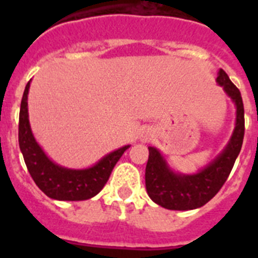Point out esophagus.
<instances>
[{
  "instance_id": "34e87169",
  "label": "esophagus",
  "mask_w": 258,
  "mask_h": 258,
  "mask_svg": "<svg viewBox=\"0 0 258 258\" xmlns=\"http://www.w3.org/2000/svg\"><path fill=\"white\" fill-rule=\"evenodd\" d=\"M143 140H145V141L150 140V136H149V134H146V136H145V137H143Z\"/></svg>"
}]
</instances>
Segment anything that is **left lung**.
I'll list each match as a JSON object with an SVG mask.
<instances>
[{
	"label": "left lung",
	"instance_id": "8db88e82",
	"mask_svg": "<svg viewBox=\"0 0 258 258\" xmlns=\"http://www.w3.org/2000/svg\"><path fill=\"white\" fill-rule=\"evenodd\" d=\"M217 83L236 106L235 129L222 152L204 169L195 174L173 172L160 151L149 147L146 165V190L152 202L172 211H190L203 207L221 190L231 172L244 138V106L240 92L223 70L218 71Z\"/></svg>",
	"mask_w": 258,
	"mask_h": 258
}]
</instances>
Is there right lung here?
<instances>
[{
	"label": "right lung",
	"instance_id": "right-lung-1",
	"mask_svg": "<svg viewBox=\"0 0 258 258\" xmlns=\"http://www.w3.org/2000/svg\"><path fill=\"white\" fill-rule=\"evenodd\" d=\"M29 85L31 81L23 93L19 113V147L29 174L38 188L51 199L79 202L95 197L107 183L118 159L131 146H124L106 155L86 169H68L52 163L32 134L28 120Z\"/></svg>",
	"mask_w": 258,
	"mask_h": 258
}]
</instances>
